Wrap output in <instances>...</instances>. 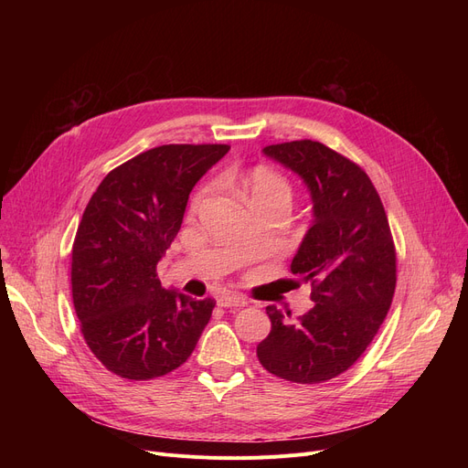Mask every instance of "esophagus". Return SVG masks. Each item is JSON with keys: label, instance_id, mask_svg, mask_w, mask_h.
I'll return each instance as SVG.
<instances>
[{"label": "esophagus", "instance_id": "esophagus-1", "mask_svg": "<svg viewBox=\"0 0 468 468\" xmlns=\"http://www.w3.org/2000/svg\"><path fill=\"white\" fill-rule=\"evenodd\" d=\"M219 307H244L249 305V300L239 296V293H221L218 298Z\"/></svg>", "mask_w": 468, "mask_h": 468}]
</instances>
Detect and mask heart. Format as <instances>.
<instances>
[{"label":"heart","mask_w":468,"mask_h":468,"mask_svg":"<svg viewBox=\"0 0 468 468\" xmlns=\"http://www.w3.org/2000/svg\"><path fill=\"white\" fill-rule=\"evenodd\" d=\"M229 182L239 189L250 208L258 205H275L286 210L292 199V187L288 180L269 166H256L247 172H233V175H229ZM208 193L210 187H203L197 193L191 203L193 208H199L207 201Z\"/></svg>","instance_id":"obj_1"}]
</instances>
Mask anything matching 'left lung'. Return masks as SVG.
Here are the masks:
<instances>
[{"mask_svg": "<svg viewBox=\"0 0 468 468\" xmlns=\"http://www.w3.org/2000/svg\"><path fill=\"white\" fill-rule=\"evenodd\" d=\"M303 180L313 221L290 271L311 282L313 309L290 324L267 305L271 332L258 346L269 374L292 383H323L370 346L397 286V252L379 195L366 172L313 140L263 147Z\"/></svg>", "mask_w": 468, "mask_h": 468, "instance_id": "1", "label": "left lung"}]
</instances>
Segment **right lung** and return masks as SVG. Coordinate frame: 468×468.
Instances as JSON below:
<instances>
[{
	"mask_svg": "<svg viewBox=\"0 0 468 468\" xmlns=\"http://www.w3.org/2000/svg\"><path fill=\"white\" fill-rule=\"evenodd\" d=\"M228 152L226 144L159 145L113 168L92 193L71 249V298L89 349L112 374L166 376L208 324L216 302L163 288L157 263L193 186Z\"/></svg>",
	"mask_w": 468,
	"mask_h": 468,
	"instance_id": "obj_1",
	"label": "right lung"
}]
</instances>
